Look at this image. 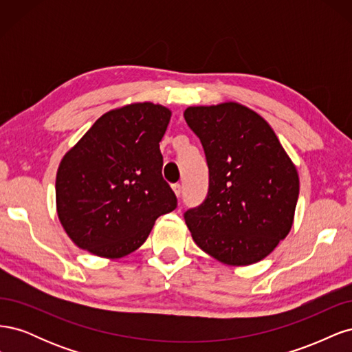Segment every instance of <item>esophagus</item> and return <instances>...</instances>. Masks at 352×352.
Listing matches in <instances>:
<instances>
[{
  "label": "esophagus",
  "instance_id": "esophagus-1",
  "mask_svg": "<svg viewBox=\"0 0 352 352\" xmlns=\"http://www.w3.org/2000/svg\"><path fill=\"white\" fill-rule=\"evenodd\" d=\"M172 189L176 197H180V194H182V186H180V184H173Z\"/></svg>",
  "mask_w": 352,
  "mask_h": 352
}]
</instances>
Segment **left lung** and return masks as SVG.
<instances>
[{
  "label": "left lung",
  "instance_id": "1",
  "mask_svg": "<svg viewBox=\"0 0 352 352\" xmlns=\"http://www.w3.org/2000/svg\"><path fill=\"white\" fill-rule=\"evenodd\" d=\"M184 116L210 168L206 201L185 212L194 242L223 264L261 261L294 225L295 164L270 124L239 102L194 105Z\"/></svg>",
  "mask_w": 352,
  "mask_h": 352
}]
</instances>
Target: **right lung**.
I'll return each mask as SVG.
<instances>
[{"mask_svg":"<svg viewBox=\"0 0 352 352\" xmlns=\"http://www.w3.org/2000/svg\"><path fill=\"white\" fill-rule=\"evenodd\" d=\"M170 117L153 102L110 110L61 158L57 214L74 245L104 258L124 257L146 241L160 216L176 208L160 153Z\"/></svg>","mask_w":352,"mask_h":352,"instance_id":"1","label":"right lung"}]
</instances>
